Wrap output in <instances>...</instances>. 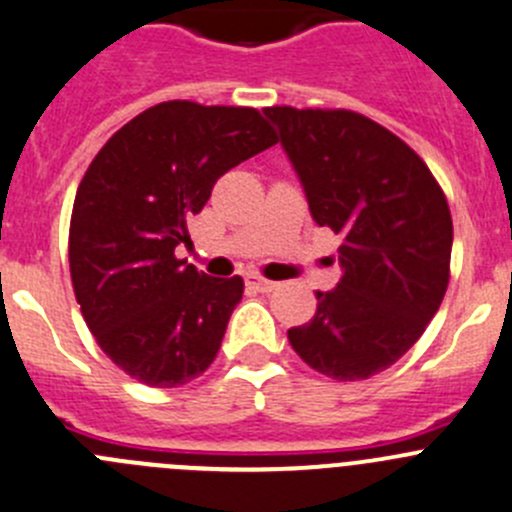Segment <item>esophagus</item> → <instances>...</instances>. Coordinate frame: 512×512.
I'll use <instances>...</instances> for the list:
<instances>
[{
	"label": "esophagus",
	"instance_id": "esophagus-1",
	"mask_svg": "<svg viewBox=\"0 0 512 512\" xmlns=\"http://www.w3.org/2000/svg\"><path fill=\"white\" fill-rule=\"evenodd\" d=\"M250 285L255 287L257 292H272L277 287V282H272V280H265V277H260V275H252L250 277Z\"/></svg>",
	"mask_w": 512,
	"mask_h": 512
}]
</instances>
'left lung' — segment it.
I'll return each instance as SVG.
<instances>
[{"label": "left lung", "mask_w": 512, "mask_h": 512, "mask_svg": "<svg viewBox=\"0 0 512 512\" xmlns=\"http://www.w3.org/2000/svg\"><path fill=\"white\" fill-rule=\"evenodd\" d=\"M312 220L342 237V277L287 330L322 375L367 380L418 342L450 282L453 217L418 152L352 109L267 107Z\"/></svg>", "instance_id": "8db88e82"}]
</instances>
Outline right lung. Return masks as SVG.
Here are the masks:
<instances>
[{
	"instance_id": "obj_1",
	"label": "right lung",
	"mask_w": 512,
	"mask_h": 512,
	"mask_svg": "<svg viewBox=\"0 0 512 512\" xmlns=\"http://www.w3.org/2000/svg\"><path fill=\"white\" fill-rule=\"evenodd\" d=\"M277 142L252 107L172 99L114 132L77 187L69 272L104 355L150 388H180L217 357L245 282L210 277L175 247L227 170Z\"/></svg>"
}]
</instances>
